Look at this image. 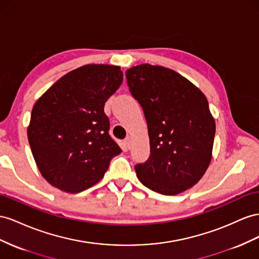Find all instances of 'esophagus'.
<instances>
[{
  "label": "esophagus",
  "mask_w": 259,
  "mask_h": 259,
  "mask_svg": "<svg viewBox=\"0 0 259 259\" xmlns=\"http://www.w3.org/2000/svg\"><path fill=\"white\" fill-rule=\"evenodd\" d=\"M124 145L126 146V148H127V149H130L131 147H132V138H131L130 136L124 139Z\"/></svg>",
  "instance_id": "esophagus-1"
}]
</instances>
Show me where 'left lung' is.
<instances>
[{
    "instance_id": "1",
    "label": "left lung",
    "mask_w": 259,
    "mask_h": 259,
    "mask_svg": "<svg viewBox=\"0 0 259 259\" xmlns=\"http://www.w3.org/2000/svg\"><path fill=\"white\" fill-rule=\"evenodd\" d=\"M148 125L150 156L135 165L138 180L162 195L194 186L211 161L215 123L200 90L179 73L141 64L125 72Z\"/></svg>"
}]
</instances>
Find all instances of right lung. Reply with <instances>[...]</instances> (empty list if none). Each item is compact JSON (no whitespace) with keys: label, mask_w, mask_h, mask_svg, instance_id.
<instances>
[{"label":"right lung","mask_w":259,"mask_h":259,"mask_svg":"<svg viewBox=\"0 0 259 259\" xmlns=\"http://www.w3.org/2000/svg\"><path fill=\"white\" fill-rule=\"evenodd\" d=\"M123 81L120 66L88 64L61 77L34 103L28 141L52 186L79 193L94 186L122 149L109 134L104 103Z\"/></svg>","instance_id":"right-lung-1"}]
</instances>
